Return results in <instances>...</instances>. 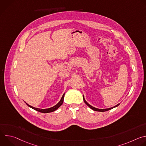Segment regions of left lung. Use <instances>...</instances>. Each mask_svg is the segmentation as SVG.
Listing matches in <instances>:
<instances>
[{"label": "left lung", "instance_id": "8db88e82", "mask_svg": "<svg viewBox=\"0 0 146 146\" xmlns=\"http://www.w3.org/2000/svg\"><path fill=\"white\" fill-rule=\"evenodd\" d=\"M83 100H84V102H85V103L86 104V105H87L90 108H91L92 110H94V111H100V112H103V111H106L110 110H111V109H113V108H116V107H117L119 105V103H118V105H115V106H113V107H112V108H108V109H98V108H96L93 107V106H92L91 105H90V104L86 100L84 95H83Z\"/></svg>", "mask_w": 146, "mask_h": 146}]
</instances>
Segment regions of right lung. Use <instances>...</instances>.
Returning <instances> with one entry per match:
<instances>
[{
	"instance_id": "1",
	"label": "right lung",
	"mask_w": 146,
	"mask_h": 146,
	"mask_svg": "<svg viewBox=\"0 0 146 146\" xmlns=\"http://www.w3.org/2000/svg\"><path fill=\"white\" fill-rule=\"evenodd\" d=\"M64 96H65V93L63 94V95H62L60 101L56 104V105H55V106H54L53 107H51L50 108H48V109H38V108H34L29 105H28V103H27L25 102V103L27 104V105L31 108L38 111V112H41V113H51V112H53L54 111H55L56 110H57L62 105V103H63L64 102Z\"/></svg>"
}]
</instances>
